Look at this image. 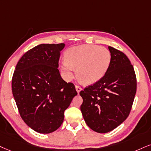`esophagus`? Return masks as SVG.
I'll list each match as a JSON object with an SVG mask.
<instances>
[{"label": "esophagus", "mask_w": 151, "mask_h": 151, "mask_svg": "<svg viewBox=\"0 0 151 151\" xmlns=\"http://www.w3.org/2000/svg\"><path fill=\"white\" fill-rule=\"evenodd\" d=\"M76 91H77L78 94H79L80 92H81V91L82 90V88L80 86H78V85H76Z\"/></svg>", "instance_id": "esophagus-1"}]
</instances>
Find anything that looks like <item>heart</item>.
<instances>
[{
  "label": "heart",
  "instance_id": "b5f03b06",
  "mask_svg": "<svg viewBox=\"0 0 151 151\" xmlns=\"http://www.w3.org/2000/svg\"><path fill=\"white\" fill-rule=\"evenodd\" d=\"M61 70L67 81L76 76L85 85H92L106 75L111 62V54L107 48L95 45H83L70 47L65 53Z\"/></svg>",
  "mask_w": 151,
  "mask_h": 151
}]
</instances>
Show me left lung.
I'll return each instance as SVG.
<instances>
[{
  "instance_id": "left-lung-1",
  "label": "left lung",
  "mask_w": 151,
  "mask_h": 151,
  "mask_svg": "<svg viewBox=\"0 0 151 151\" xmlns=\"http://www.w3.org/2000/svg\"><path fill=\"white\" fill-rule=\"evenodd\" d=\"M111 62L106 75L80 92L81 110L89 127L107 133L118 127L129 115L137 91L134 67L123 52L109 47Z\"/></svg>"
}]
</instances>
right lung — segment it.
Here are the masks:
<instances>
[{
  "mask_svg": "<svg viewBox=\"0 0 151 151\" xmlns=\"http://www.w3.org/2000/svg\"><path fill=\"white\" fill-rule=\"evenodd\" d=\"M64 43L40 44L27 52L17 64L12 90L22 120L41 134L60 127L64 113L78 94L75 86L62 79L58 70Z\"/></svg>",
  "mask_w": 151,
  "mask_h": 151,
  "instance_id": "obj_1",
  "label": "right lung"
}]
</instances>
